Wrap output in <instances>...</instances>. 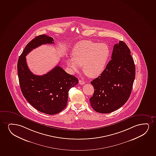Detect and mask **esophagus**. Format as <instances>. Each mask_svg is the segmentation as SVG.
<instances>
[{"instance_id": "obj_1", "label": "esophagus", "mask_w": 156, "mask_h": 156, "mask_svg": "<svg viewBox=\"0 0 156 156\" xmlns=\"http://www.w3.org/2000/svg\"><path fill=\"white\" fill-rule=\"evenodd\" d=\"M79 83H80V85H83V84H85V81H83V80H79Z\"/></svg>"}]
</instances>
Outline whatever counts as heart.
<instances>
[{
  "mask_svg": "<svg viewBox=\"0 0 156 156\" xmlns=\"http://www.w3.org/2000/svg\"><path fill=\"white\" fill-rule=\"evenodd\" d=\"M73 57L67 59V66L73 73L79 72L81 66L90 78L98 77L105 69L110 55V49L105 43L81 41L72 50Z\"/></svg>",
  "mask_w": 156,
  "mask_h": 156,
  "instance_id": "obj_1",
  "label": "heart"
}]
</instances>
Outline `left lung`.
Returning a JSON list of instances; mask_svg holds the SVG:
<instances>
[{
    "instance_id": "8db88e82",
    "label": "left lung",
    "mask_w": 156,
    "mask_h": 156,
    "mask_svg": "<svg viewBox=\"0 0 156 156\" xmlns=\"http://www.w3.org/2000/svg\"><path fill=\"white\" fill-rule=\"evenodd\" d=\"M131 51L123 41L114 45L111 60L101 76L91 81L94 93L89 99L95 111L109 113L129 98L135 79L136 67Z\"/></svg>"
}]
</instances>
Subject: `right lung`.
<instances>
[{"label":"right lung","instance_id":"1","mask_svg":"<svg viewBox=\"0 0 156 156\" xmlns=\"http://www.w3.org/2000/svg\"><path fill=\"white\" fill-rule=\"evenodd\" d=\"M52 37L43 34L28 43L17 62L20 89L24 97L33 107L43 113H59L67 105L69 89L78 83V79L69 75L59 65L42 76L34 75L28 69L26 56L41 45L53 44Z\"/></svg>","mask_w":156,"mask_h":156}]
</instances>
